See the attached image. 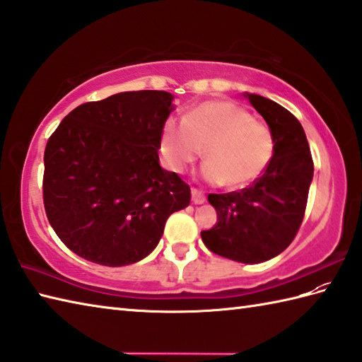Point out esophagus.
Masks as SVG:
<instances>
[{
    "label": "esophagus",
    "mask_w": 362,
    "mask_h": 362,
    "mask_svg": "<svg viewBox=\"0 0 362 362\" xmlns=\"http://www.w3.org/2000/svg\"><path fill=\"white\" fill-rule=\"evenodd\" d=\"M191 199H193L194 204H204L205 202L204 191L197 189V188H193V189H191Z\"/></svg>",
    "instance_id": "esophagus-1"
}]
</instances>
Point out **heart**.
<instances>
[{
    "mask_svg": "<svg viewBox=\"0 0 362 362\" xmlns=\"http://www.w3.org/2000/svg\"><path fill=\"white\" fill-rule=\"evenodd\" d=\"M202 174L211 183L241 189L255 183L271 165L275 136L266 122L232 101H206L189 109L180 122L169 118L158 151L169 171L182 174L201 156Z\"/></svg>",
    "mask_w": 362,
    "mask_h": 362,
    "instance_id": "heart-1",
    "label": "heart"
}]
</instances>
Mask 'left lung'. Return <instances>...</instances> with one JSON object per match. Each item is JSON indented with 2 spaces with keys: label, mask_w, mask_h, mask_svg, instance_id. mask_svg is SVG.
I'll list each match as a JSON object with an SVG mask.
<instances>
[{
  "label": "left lung",
  "mask_w": 362,
  "mask_h": 362,
  "mask_svg": "<svg viewBox=\"0 0 362 362\" xmlns=\"http://www.w3.org/2000/svg\"><path fill=\"white\" fill-rule=\"evenodd\" d=\"M275 136V153L264 174L226 194H209L218 222L202 230L213 253L255 264L279 255L294 241L305 216L314 163L305 130L289 110L259 95H247Z\"/></svg>",
  "instance_id": "left-lung-1"
}]
</instances>
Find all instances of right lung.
<instances>
[{
  "mask_svg": "<svg viewBox=\"0 0 362 362\" xmlns=\"http://www.w3.org/2000/svg\"><path fill=\"white\" fill-rule=\"evenodd\" d=\"M171 103L166 91H124L76 107L49 136L43 205L76 255L134 264L157 247L166 219L189 205V185L158 158Z\"/></svg>",
  "mask_w": 362,
  "mask_h": 362,
  "instance_id": "1",
  "label": "right lung"
}]
</instances>
